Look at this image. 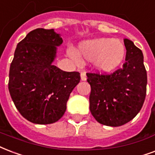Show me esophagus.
Returning <instances> with one entry per match:
<instances>
[{"label":"esophagus","instance_id":"esophagus-1","mask_svg":"<svg viewBox=\"0 0 155 155\" xmlns=\"http://www.w3.org/2000/svg\"><path fill=\"white\" fill-rule=\"evenodd\" d=\"M80 77H81V80H84V81L87 80V76H86V74L84 72H81V74H80Z\"/></svg>","mask_w":155,"mask_h":155}]
</instances>
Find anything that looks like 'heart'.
Returning <instances> with one entry per match:
<instances>
[{"mask_svg": "<svg viewBox=\"0 0 155 155\" xmlns=\"http://www.w3.org/2000/svg\"><path fill=\"white\" fill-rule=\"evenodd\" d=\"M75 61H93L97 69L102 72H110L120 66L125 55L123 43L115 39L100 38L84 42L79 46L78 54L69 51Z\"/></svg>", "mask_w": 155, "mask_h": 155, "instance_id": "obj_1", "label": "heart"}]
</instances>
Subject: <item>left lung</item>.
Returning <instances> with one entry per match:
<instances>
[{
    "instance_id": "obj_1",
    "label": "left lung",
    "mask_w": 155,
    "mask_h": 155,
    "mask_svg": "<svg viewBox=\"0 0 155 155\" xmlns=\"http://www.w3.org/2000/svg\"><path fill=\"white\" fill-rule=\"evenodd\" d=\"M125 62L113 73L88 72L91 86L89 109L98 123L119 127L133 120L143 106L146 95L147 73L143 54L127 39Z\"/></svg>"
}]
</instances>
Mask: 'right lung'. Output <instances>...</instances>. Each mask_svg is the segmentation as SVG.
Instances as JSON below:
<instances>
[{"instance_id":"1","label":"right lung","mask_w":155,"mask_h":155,"mask_svg":"<svg viewBox=\"0 0 155 155\" xmlns=\"http://www.w3.org/2000/svg\"><path fill=\"white\" fill-rule=\"evenodd\" d=\"M62 39L54 29L37 28L18 44L9 67V91L16 108L37 124L57 122L64 114L71 93L80 80L52 64Z\"/></svg>"}]
</instances>
